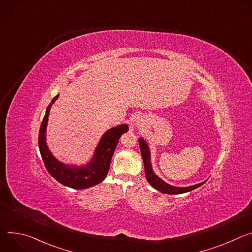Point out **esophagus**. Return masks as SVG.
<instances>
[{
	"label": "esophagus",
	"mask_w": 252,
	"mask_h": 252,
	"mask_svg": "<svg viewBox=\"0 0 252 252\" xmlns=\"http://www.w3.org/2000/svg\"><path fill=\"white\" fill-rule=\"evenodd\" d=\"M146 123V117L143 116H137L136 119H135V125L137 126H141L142 125H145Z\"/></svg>",
	"instance_id": "1"
}]
</instances>
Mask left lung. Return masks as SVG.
I'll use <instances>...</instances> for the list:
<instances>
[{"instance_id": "8db88e82", "label": "left lung", "mask_w": 252, "mask_h": 252, "mask_svg": "<svg viewBox=\"0 0 252 252\" xmlns=\"http://www.w3.org/2000/svg\"><path fill=\"white\" fill-rule=\"evenodd\" d=\"M138 143H139V149H140L143 164H145L146 178H147L148 183L157 190H158L162 193H166V194H181V193H186V192L191 191V190L199 188L206 182L205 181V182L199 183L197 185L184 187V188L168 185L167 183L162 181V179L158 175H157L156 172L154 171L152 161H151V151H150V148H149V145L147 143V141L142 137H139Z\"/></svg>"}]
</instances>
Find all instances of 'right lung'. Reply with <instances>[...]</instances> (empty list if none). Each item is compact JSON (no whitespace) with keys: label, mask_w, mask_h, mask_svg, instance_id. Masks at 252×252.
<instances>
[{"label":"right lung","mask_w":252,"mask_h":252,"mask_svg":"<svg viewBox=\"0 0 252 252\" xmlns=\"http://www.w3.org/2000/svg\"><path fill=\"white\" fill-rule=\"evenodd\" d=\"M57 94L48 105L39 132L40 153L49 173L63 186L76 189H85L100 184L109 172L112 157L121 135L128 130V125L123 124L107 129L100 137L92 158L85 164L65 163L59 160L50 151L47 143V126L51 107L58 99Z\"/></svg>","instance_id":"add662e5"}]
</instances>
